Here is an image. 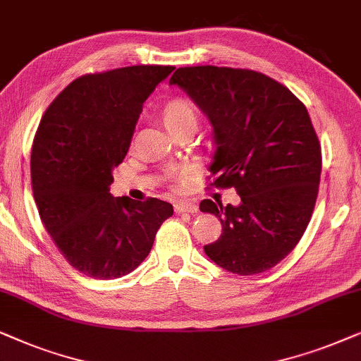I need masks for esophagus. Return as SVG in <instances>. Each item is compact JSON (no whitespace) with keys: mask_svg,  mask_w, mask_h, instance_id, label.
<instances>
[{"mask_svg":"<svg viewBox=\"0 0 361 361\" xmlns=\"http://www.w3.org/2000/svg\"><path fill=\"white\" fill-rule=\"evenodd\" d=\"M198 211V206L195 203H190V201H176L175 203V213L181 214V213H196Z\"/></svg>","mask_w":361,"mask_h":361,"instance_id":"obj_1","label":"esophagus"}]
</instances>
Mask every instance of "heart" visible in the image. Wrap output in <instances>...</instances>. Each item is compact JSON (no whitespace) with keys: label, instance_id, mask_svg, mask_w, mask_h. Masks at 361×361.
Wrapping results in <instances>:
<instances>
[{"label":"heart","instance_id":"b5f03b06","mask_svg":"<svg viewBox=\"0 0 361 361\" xmlns=\"http://www.w3.org/2000/svg\"><path fill=\"white\" fill-rule=\"evenodd\" d=\"M163 117H165L168 130H170V128L180 127V125H185V123H193V125L198 123V115H196L195 107L188 102V100H183V99L173 100V102L168 104Z\"/></svg>","mask_w":361,"mask_h":361}]
</instances>
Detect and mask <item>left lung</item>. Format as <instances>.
I'll list each match as a JSON object with an SVG mask.
<instances>
[{
    "label": "left lung",
    "mask_w": 361,
    "mask_h": 361,
    "mask_svg": "<svg viewBox=\"0 0 361 361\" xmlns=\"http://www.w3.org/2000/svg\"><path fill=\"white\" fill-rule=\"evenodd\" d=\"M178 85L208 115L214 153L211 186L234 188L241 203L203 200L223 233L204 246L211 261L239 276L276 266L304 236L319 195L322 152L305 105L261 72L178 67Z\"/></svg>",
    "instance_id": "8db88e82"
}]
</instances>
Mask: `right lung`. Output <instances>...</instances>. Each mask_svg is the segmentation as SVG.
I'll return each instance as SVG.
<instances>
[{"label": "right lung", "mask_w": 361, "mask_h": 361, "mask_svg": "<svg viewBox=\"0 0 361 361\" xmlns=\"http://www.w3.org/2000/svg\"><path fill=\"white\" fill-rule=\"evenodd\" d=\"M173 69L130 66L80 75L42 115L31 152L32 195L57 249L85 276H127L173 214L166 201L109 193L143 102Z\"/></svg>", "instance_id": "obj_1"}]
</instances>
